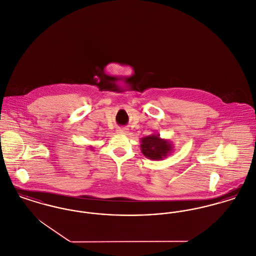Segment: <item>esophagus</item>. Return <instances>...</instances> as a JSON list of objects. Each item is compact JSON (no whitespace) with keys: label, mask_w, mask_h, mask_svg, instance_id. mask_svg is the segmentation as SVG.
Segmentation results:
<instances>
[{"label":"esophagus","mask_w":256,"mask_h":256,"mask_svg":"<svg viewBox=\"0 0 256 256\" xmlns=\"http://www.w3.org/2000/svg\"><path fill=\"white\" fill-rule=\"evenodd\" d=\"M117 132L119 134H128V128H118Z\"/></svg>","instance_id":"obj_1"}]
</instances>
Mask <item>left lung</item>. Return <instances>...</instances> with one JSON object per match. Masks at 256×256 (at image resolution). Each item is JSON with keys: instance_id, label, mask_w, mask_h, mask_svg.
Returning a JSON list of instances; mask_svg holds the SVG:
<instances>
[{"instance_id": "left-lung-1", "label": "left lung", "mask_w": 256, "mask_h": 256, "mask_svg": "<svg viewBox=\"0 0 256 256\" xmlns=\"http://www.w3.org/2000/svg\"><path fill=\"white\" fill-rule=\"evenodd\" d=\"M142 154L152 160H162L173 152V144L160 134H150L140 139Z\"/></svg>"}]
</instances>
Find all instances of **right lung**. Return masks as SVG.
<instances>
[{"instance_id":"right-lung-1","label":"right lung","mask_w":256,"mask_h":256,"mask_svg":"<svg viewBox=\"0 0 256 256\" xmlns=\"http://www.w3.org/2000/svg\"><path fill=\"white\" fill-rule=\"evenodd\" d=\"M89 149H90V150H92V147H90V148H89Z\"/></svg>"}]
</instances>
